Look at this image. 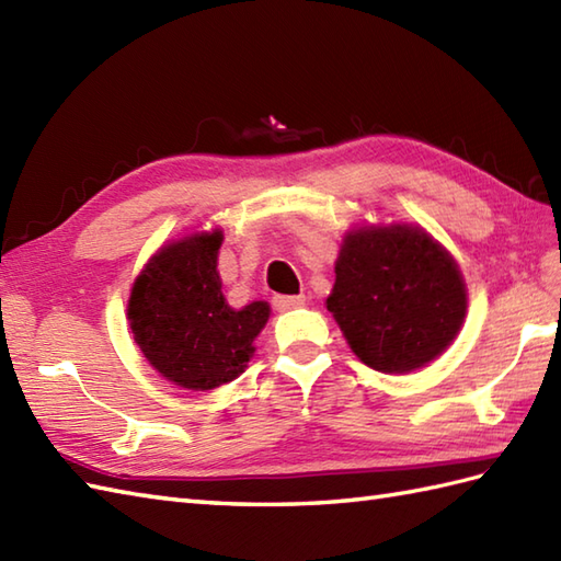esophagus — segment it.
<instances>
[{
  "label": "esophagus",
  "mask_w": 561,
  "mask_h": 561,
  "mask_svg": "<svg viewBox=\"0 0 561 561\" xmlns=\"http://www.w3.org/2000/svg\"><path fill=\"white\" fill-rule=\"evenodd\" d=\"M306 304V296H282V294H277V296H272V306L277 308V311H289V308H299V306H304Z\"/></svg>",
  "instance_id": "1"
}]
</instances>
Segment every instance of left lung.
Listing matches in <instances>:
<instances>
[{
    "instance_id": "left-lung-1",
    "label": "left lung",
    "mask_w": 561,
    "mask_h": 561,
    "mask_svg": "<svg viewBox=\"0 0 561 561\" xmlns=\"http://www.w3.org/2000/svg\"><path fill=\"white\" fill-rule=\"evenodd\" d=\"M465 308L460 270L426 231L396 224L344 238L328 311L374 371L408 374L436 359Z\"/></svg>"
}]
</instances>
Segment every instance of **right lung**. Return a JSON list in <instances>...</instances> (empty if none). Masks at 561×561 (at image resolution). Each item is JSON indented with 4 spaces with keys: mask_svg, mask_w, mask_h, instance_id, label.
<instances>
[{
    "mask_svg": "<svg viewBox=\"0 0 561 561\" xmlns=\"http://www.w3.org/2000/svg\"><path fill=\"white\" fill-rule=\"evenodd\" d=\"M221 231L197 233L161 248L133 287L127 318L149 364L187 390L229 383L253 354L270 306L226 304L217 272Z\"/></svg>",
    "mask_w": 561,
    "mask_h": 561,
    "instance_id": "obj_1",
    "label": "right lung"
}]
</instances>
